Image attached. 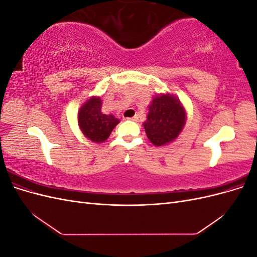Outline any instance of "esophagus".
<instances>
[{"label":"esophagus","mask_w":257,"mask_h":257,"mask_svg":"<svg viewBox=\"0 0 257 257\" xmlns=\"http://www.w3.org/2000/svg\"><path fill=\"white\" fill-rule=\"evenodd\" d=\"M126 120H131V121H135V122H137L138 121V115H134V116H132V118H125Z\"/></svg>","instance_id":"obj_1"}]
</instances>
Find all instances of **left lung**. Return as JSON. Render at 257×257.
<instances>
[{"label": "left lung", "instance_id": "1", "mask_svg": "<svg viewBox=\"0 0 257 257\" xmlns=\"http://www.w3.org/2000/svg\"><path fill=\"white\" fill-rule=\"evenodd\" d=\"M186 122V112L173 94H158L149 105L144 127L149 141L157 147L174 142Z\"/></svg>", "mask_w": 257, "mask_h": 257}]
</instances>
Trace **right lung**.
Returning a JSON list of instances; mask_svg holds the SVG:
<instances>
[{"mask_svg": "<svg viewBox=\"0 0 257 257\" xmlns=\"http://www.w3.org/2000/svg\"><path fill=\"white\" fill-rule=\"evenodd\" d=\"M120 122L113 114L102 112V99L92 96L80 107L78 124L82 134L93 143H104Z\"/></svg>", "mask_w": 257, "mask_h": 257, "instance_id": "add662e5", "label": "right lung"}]
</instances>
